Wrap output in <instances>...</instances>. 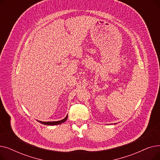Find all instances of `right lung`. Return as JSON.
I'll return each mask as SVG.
<instances>
[{"label":"right lung","instance_id":"add662e5","mask_svg":"<svg viewBox=\"0 0 160 160\" xmlns=\"http://www.w3.org/2000/svg\"><path fill=\"white\" fill-rule=\"evenodd\" d=\"M67 117H68V115H67V116L65 117V118L61 121H52V122H43V121H38V122H39L41 124H43L45 125H57V124H62L63 122H64L67 119Z\"/></svg>","mask_w":160,"mask_h":160}]
</instances>
